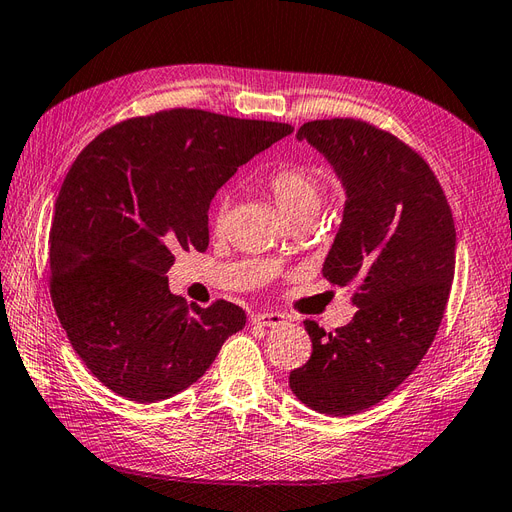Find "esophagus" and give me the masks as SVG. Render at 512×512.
Returning a JSON list of instances; mask_svg holds the SVG:
<instances>
[{"label":"esophagus","mask_w":512,"mask_h":512,"mask_svg":"<svg viewBox=\"0 0 512 512\" xmlns=\"http://www.w3.org/2000/svg\"><path fill=\"white\" fill-rule=\"evenodd\" d=\"M253 322L259 326H279V324H285V316L279 311H264V313H257Z\"/></svg>","instance_id":"obj_1"}]
</instances>
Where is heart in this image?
Wrapping results in <instances>:
<instances>
[{"instance_id": "b5f03b06", "label": "heart", "mask_w": 512, "mask_h": 512, "mask_svg": "<svg viewBox=\"0 0 512 512\" xmlns=\"http://www.w3.org/2000/svg\"><path fill=\"white\" fill-rule=\"evenodd\" d=\"M264 186L281 212L294 220L300 216H316L322 201V183L316 170L305 164H281L272 168ZM227 214V196H220L214 207V225H222Z\"/></svg>"}]
</instances>
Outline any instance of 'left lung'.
<instances>
[{
	"mask_svg": "<svg viewBox=\"0 0 512 512\" xmlns=\"http://www.w3.org/2000/svg\"><path fill=\"white\" fill-rule=\"evenodd\" d=\"M296 138L344 183V218L322 274L355 285L357 313L335 333L305 320L313 352L290 387L313 411L342 417L385 400L424 359L450 298L456 229L435 173L389 131L329 119L305 123Z\"/></svg>",
	"mask_w": 512,
	"mask_h": 512,
	"instance_id": "obj_1",
	"label": "left lung"
}]
</instances>
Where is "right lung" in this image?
<instances>
[{"label":"right lung","instance_id":"add662e5","mask_svg":"<svg viewBox=\"0 0 512 512\" xmlns=\"http://www.w3.org/2000/svg\"><path fill=\"white\" fill-rule=\"evenodd\" d=\"M287 123L192 108L114 125L77 155L56 199L49 292L73 350L134 402L188 389L246 324L242 307L170 294L173 248L207 251V209L238 166L290 136Z\"/></svg>","mask_w":512,"mask_h":512}]
</instances>
